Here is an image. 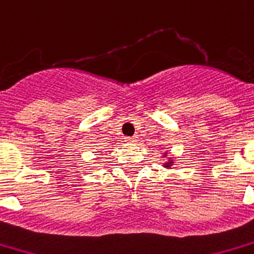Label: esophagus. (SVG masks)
<instances>
[{"label": "esophagus", "instance_id": "obj_1", "mask_svg": "<svg viewBox=\"0 0 254 254\" xmlns=\"http://www.w3.org/2000/svg\"><path fill=\"white\" fill-rule=\"evenodd\" d=\"M125 141H127V142H135V141H137V137H135V135H133V137H127Z\"/></svg>", "mask_w": 254, "mask_h": 254}]
</instances>
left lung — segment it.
<instances>
[{
	"label": "left lung",
	"mask_w": 254,
	"mask_h": 254,
	"mask_svg": "<svg viewBox=\"0 0 254 254\" xmlns=\"http://www.w3.org/2000/svg\"><path fill=\"white\" fill-rule=\"evenodd\" d=\"M172 164H173V161H169L168 164H165V166L166 168H169V166H172Z\"/></svg>",
	"instance_id": "8db88e82"
}]
</instances>
